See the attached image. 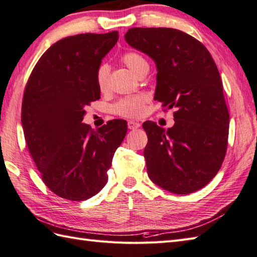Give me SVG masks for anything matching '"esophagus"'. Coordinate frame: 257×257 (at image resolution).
<instances>
[{
    "label": "esophagus",
    "instance_id": "obj_1",
    "mask_svg": "<svg viewBox=\"0 0 257 257\" xmlns=\"http://www.w3.org/2000/svg\"><path fill=\"white\" fill-rule=\"evenodd\" d=\"M140 127V123L138 121H135V120H129L128 121V128L135 130V129H138Z\"/></svg>",
    "mask_w": 257,
    "mask_h": 257
}]
</instances>
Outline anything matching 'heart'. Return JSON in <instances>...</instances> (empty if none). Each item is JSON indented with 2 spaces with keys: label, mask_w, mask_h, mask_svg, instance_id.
I'll return each instance as SVG.
<instances>
[{
  "label": "heart",
  "mask_w": 257,
  "mask_h": 257,
  "mask_svg": "<svg viewBox=\"0 0 257 257\" xmlns=\"http://www.w3.org/2000/svg\"><path fill=\"white\" fill-rule=\"evenodd\" d=\"M122 63L127 66L132 72L137 76L141 75L146 70L149 69L148 62L139 55L137 53H127L124 54L121 58ZM109 72L110 67L107 64H101L97 69L96 74V81L97 86L100 91L105 92L108 89L109 86ZM147 101V97L145 95H136V96H128L121 98L116 105L113 106V111L117 114L124 118H138L144 113L145 103Z\"/></svg>",
  "instance_id": "b5f03b06"
}]
</instances>
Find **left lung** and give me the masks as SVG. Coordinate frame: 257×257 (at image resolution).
<instances>
[{"label": "left lung", "mask_w": 257, "mask_h": 257, "mask_svg": "<svg viewBox=\"0 0 257 257\" xmlns=\"http://www.w3.org/2000/svg\"><path fill=\"white\" fill-rule=\"evenodd\" d=\"M124 40L154 59L155 99L176 109L171 128L143 124L148 176L169 192H195L216 176L227 148L230 113L219 69L206 47L182 31L134 27Z\"/></svg>", "instance_id": "8db88e82"}]
</instances>
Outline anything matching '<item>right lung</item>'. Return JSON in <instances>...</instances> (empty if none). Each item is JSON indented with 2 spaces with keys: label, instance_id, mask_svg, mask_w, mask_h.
<instances>
[{
  "label": "right lung",
  "instance_id": "add662e5",
  "mask_svg": "<svg viewBox=\"0 0 257 257\" xmlns=\"http://www.w3.org/2000/svg\"><path fill=\"white\" fill-rule=\"evenodd\" d=\"M118 38L117 31L65 37L43 54L27 80L22 102L27 148L43 182L63 199L84 201L105 187L127 134L121 119L98 130L81 122L85 106L100 98L97 69Z\"/></svg>",
  "mask_w": 257,
  "mask_h": 257
}]
</instances>
